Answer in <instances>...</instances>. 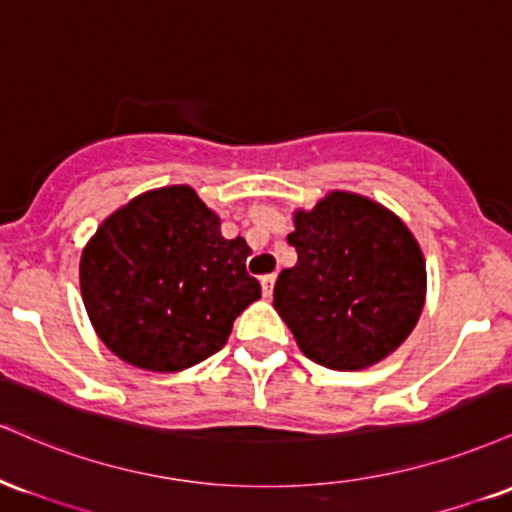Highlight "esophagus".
<instances>
[{
    "label": "esophagus",
    "mask_w": 512,
    "mask_h": 512,
    "mask_svg": "<svg viewBox=\"0 0 512 512\" xmlns=\"http://www.w3.org/2000/svg\"><path fill=\"white\" fill-rule=\"evenodd\" d=\"M273 287H275V273L273 275H263V278H261L263 297H273Z\"/></svg>",
    "instance_id": "34e87169"
}]
</instances>
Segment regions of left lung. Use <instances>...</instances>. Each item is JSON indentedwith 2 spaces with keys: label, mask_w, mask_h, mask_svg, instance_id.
<instances>
[{
  "label": "left lung",
  "mask_w": 512,
  "mask_h": 512,
  "mask_svg": "<svg viewBox=\"0 0 512 512\" xmlns=\"http://www.w3.org/2000/svg\"><path fill=\"white\" fill-rule=\"evenodd\" d=\"M287 242L297 263L280 273L273 306L311 362L362 371L410 338L426 302V261L393 210L354 191L297 208Z\"/></svg>",
  "instance_id": "obj_1"
}]
</instances>
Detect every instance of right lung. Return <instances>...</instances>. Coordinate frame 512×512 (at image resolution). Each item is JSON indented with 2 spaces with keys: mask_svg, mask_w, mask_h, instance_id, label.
<instances>
[{
  "mask_svg": "<svg viewBox=\"0 0 512 512\" xmlns=\"http://www.w3.org/2000/svg\"><path fill=\"white\" fill-rule=\"evenodd\" d=\"M249 254L242 237H222L220 215L191 186L150 189L83 246L81 297L107 350L174 374L222 350L234 318L261 297Z\"/></svg>",
  "mask_w": 512,
  "mask_h": 512,
  "instance_id": "right-lung-1",
  "label": "right lung"
}]
</instances>
